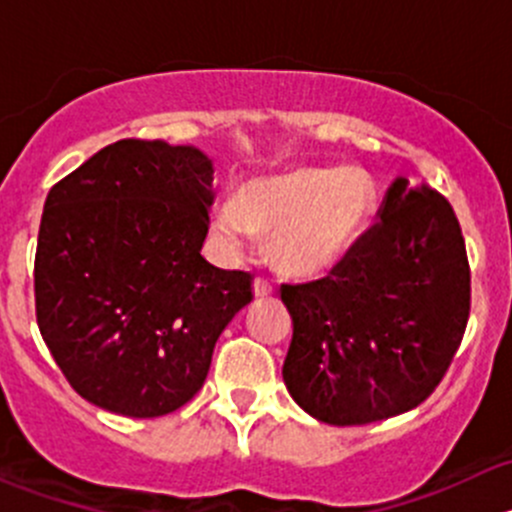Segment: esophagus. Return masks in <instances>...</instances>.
<instances>
[{"label":"esophagus","mask_w":512,"mask_h":512,"mask_svg":"<svg viewBox=\"0 0 512 512\" xmlns=\"http://www.w3.org/2000/svg\"><path fill=\"white\" fill-rule=\"evenodd\" d=\"M272 292H275L272 282L267 280V277H257V280H255V297H270Z\"/></svg>","instance_id":"obj_1"}]
</instances>
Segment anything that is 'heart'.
I'll use <instances>...</instances> for the list:
<instances>
[{"instance_id":"heart-1","label":"heart","mask_w":512,"mask_h":512,"mask_svg":"<svg viewBox=\"0 0 512 512\" xmlns=\"http://www.w3.org/2000/svg\"><path fill=\"white\" fill-rule=\"evenodd\" d=\"M374 183L364 173L302 168L260 180L215 210L213 232L225 247L245 250L272 237V260L287 275L312 277L337 267L369 227Z\"/></svg>"}]
</instances>
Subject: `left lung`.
<instances>
[{"mask_svg":"<svg viewBox=\"0 0 512 512\" xmlns=\"http://www.w3.org/2000/svg\"><path fill=\"white\" fill-rule=\"evenodd\" d=\"M376 218L327 277L280 289L294 322L287 391L332 426L423 404L471 314V267L451 203L396 178Z\"/></svg>","mask_w":512,"mask_h":512,"instance_id":"8db88e82","label":"left lung"}]
</instances>
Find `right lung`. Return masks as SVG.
Listing matches in <instances>:
<instances>
[{
  "label": "right lung",
  "mask_w": 512,
  "mask_h": 512,
  "mask_svg": "<svg viewBox=\"0 0 512 512\" xmlns=\"http://www.w3.org/2000/svg\"><path fill=\"white\" fill-rule=\"evenodd\" d=\"M213 165L190 146L116 141L49 190L34 257L36 324L71 389L111 414L188 404L252 275L203 255Z\"/></svg>",
  "instance_id": "add662e5"
}]
</instances>
